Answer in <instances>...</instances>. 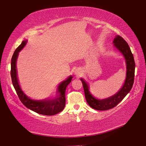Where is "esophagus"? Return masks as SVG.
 Returning <instances> with one entry per match:
<instances>
[{"label":"esophagus","instance_id":"esophagus-1","mask_svg":"<svg viewBox=\"0 0 146 146\" xmlns=\"http://www.w3.org/2000/svg\"><path fill=\"white\" fill-rule=\"evenodd\" d=\"M76 74H77V75H78V76H80V72L78 71V72H76Z\"/></svg>","mask_w":146,"mask_h":146}]
</instances>
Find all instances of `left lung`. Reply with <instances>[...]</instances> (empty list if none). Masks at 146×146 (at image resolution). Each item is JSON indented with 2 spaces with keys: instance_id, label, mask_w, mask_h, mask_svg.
Returning <instances> with one entry per match:
<instances>
[{
  "instance_id": "1",
  "label": "left lung",
  "mask_w": 146,
  "mask_h": 146,
  "mask_svg": "<svg viewBox=\"0 0 146 146\" xmlns=\"http://www.w3.org/2000/svg\"><path fill=\"white\" fill-rule=\"evenodd\" d=\"M113 43L114 44L115 48L123 55L126 62V78L120 90L108 98L96 99L89 92V88L87 83L84 80V79L80 78L88 104L91 108L97 110H107L116 106L131 90L134 81L135 61L129 45L126 41L119 35L115 36Z\"/></svg>"
}]
</instances>
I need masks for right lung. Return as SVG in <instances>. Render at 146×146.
<instances>
[{"label": "right lung", "instance_id": "obj_1", "mask_svg": "<svg viewBox=\"0 0 146 146\" xmlns=\"http://www.w3.org/2000/svg\"><path fill=\"white\" fill-rule=\"evenodd\" d=\"M27 40L22 42L21 44L16 49L13 55V57H12L11 75L13 86L15 88L16 92H17L20 100L27 108L31 110L35 111L38 113H40V114L46 115L56 114V113L62 111L64 108L66 104V89L67 86L70 83L72 79V76L68 77L66 80L63 81L58 86L57 93H59V95L57 94L54 98L35 100H32L29 98V97H27V96H26L25 93L22 91L21 87L19 86L17 78V66H16L19 52L25 47L26 44H27Z\"/></svg>", "mask_w": 146, "mask_h": 146}]
</instances>
